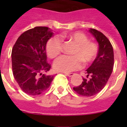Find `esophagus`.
Returning <instances> with one entry per match:
<instances>
[{
    "label": "esophagus",
    "mask_w": 127,
    "mask_h": 127,
    "mask_svg": "<svg viewBox=\"0 0 127 127\" xmlns=\"http://www.w3.org/2000/svg\"><path fill=\"white\" fill-rule=\"evenodd\" d=\"M64 75H66V76H69V77H71V76H73V73H64Z\"/></svg>",
    "instance_id": "34e87169"
}]
</instances>
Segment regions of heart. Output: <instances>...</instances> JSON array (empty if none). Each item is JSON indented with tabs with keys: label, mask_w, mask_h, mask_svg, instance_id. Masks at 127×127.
<instances>
[{
	"label": "heart",
	"mask_w": 127,
	"mask_h": 127,
	"mask_svg": "<svg viewBox=\"0 0 127 127\" xmlns=\"http://www.w3.org/2000/svg\"><path fill=\"white\" fill-rule=\"evenodd\" d=\"M63 39L70 40L76 45L73 52V56L63 55L54 63L56 71L64 73L75 71L81 68L83 61L85 64L93 62L97 57L98 46L94 42L88 41V39L82 32H73L61 36ZM63 50V42L58 36L50 39L46 45V52L51 58L58 56Z\"/></svg>",
	"instance_id": "1"
}]
</instances>
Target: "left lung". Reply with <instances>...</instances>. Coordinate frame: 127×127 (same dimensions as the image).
Masks as SVG:
<instances>
[{
  "mask_svg": "<svg viewBox=\"0 0 127 127\" xmlns=\"http://www.w3.org/2000/svg\"><path fill=\"white\" fill-rule=\"evenodd\" d=\"M89 32L98 42V55L86 70V78H83L80 86L73 87L78 95L88 97L96 95L105 87L112 74L114 63L113 47L109 39L96 29H90Z\"/></svg>",
  "mask_w": 127,
  "mask_h": 127,
  "instance_id": "obj_1",
  "label": "left lung"
}]
</instances>
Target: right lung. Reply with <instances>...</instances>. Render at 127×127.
Returning <instances> with one entry per match:
<instances>
[{
  "mask_svg": "<svg viewBox=\"0 0 127 127\" xmlns=\"http://www.w3.org/2000/svg\"><path fill=\"white\" fill-rule=\"evenodd\" d=\"M53 34L47 27L36 26L23 32L13 45V74L21 89L29 95L43 93L54 80V75L43 73L51 68L45 50Z\"/></svg>",
  "mask_w": 127,
  "mask_h": 127,
  "instance_id": "right-lung-1",
  "label": "right lung"
}]
</instances>
